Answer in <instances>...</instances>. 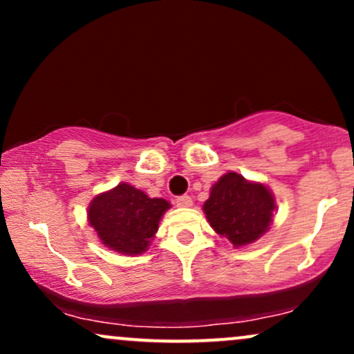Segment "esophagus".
<instances>
[{"label":"esophagus","instance_id":"obj_1","mask_svg":"<svg viewBox=\"0 0 354 354\" xmlns=\"http://www.w3.org/2000/svg\"><path fill=\"white\" fill-rule=\"evenodd\" d=\"M174 203H176V206H180V208H189V206L193 205V200H191V196H188V194H181V196H178L176 200H174Z\"/></svg>","mask_w":354,"mask_h":354}]
</instances>
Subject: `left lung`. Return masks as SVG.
I'll use <instances>...</instances> for the list:
<instances>
[{"mask_svg":"<svg viewBox=\"0 0 354 354\" xmlns=\"http://www.w3.org/2000/svg\"><path fill=\"white\" fill-rule=\"evenodd\" d=\"M276 209L274 196L261 183L226 173L214 183L203 205L211 228L233 246L250 245L266 233Z\"/></svg>","mask_w":354,"mask_h":354,"instance_id":"1","label":"left lung"}]
</instances>
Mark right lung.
<instances>
[{"mask_svg": "<svg viewBox=\"0 0 354 354\" xmlns=\"http://www.w3.org/2000/svg\"><path fill=\"white\" fill-rule=\"evenodd\" d=\"M169 206L163 198H149L145 191L120 183L93 198L88 221L104 246L121 254H141L148 250Z\"/></svg>", "mask_w": 354, "mask_h": 354, "instance_id": "1", "label": "right lung"}]
</instances>
